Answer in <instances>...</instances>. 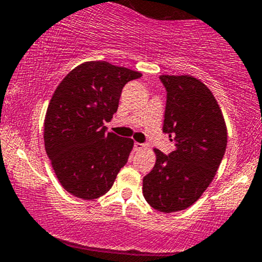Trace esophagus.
Instances as JSON below:
<instances>
[{
	"instance_id": "34e87169",
	"label": "esophagus",
	"mask_w": 262,
	"mask_h": 262,
	"mask_svg": "<svg viewBox=\"0 0 262 262\" xmlns=\"http://www.w3.org/2000/svg\"><path fill=\"white\" fill-rule=\"evenodd\" d=\"M144 148H145V145L141 143H138V141H135L134 143V150L135 151H139V150H143Z\"/></svg>"
}]
</instances>
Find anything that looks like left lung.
Wrapping results in <instances>:
<instances>
[{"label": "left lung", "instance_id": "left-lung-1", "mask_svg": "<svg viewBox=\"0 0 262 262\" xmlns=\"http://www.w3.org/2000/svg\"><path fill=\"white\" fill-rule=\"evenodd\" d=\"M167 100L162 132L175 143L167 156L154 149V167L143 179V194L162 213L183 210L214 179L227 148V125L217 100L189 75H161Z\"/></svg>", "mask_w": 262, "mask_h": 262}]
</instances>
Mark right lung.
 Wrapping results in <instances>:
<instances>
[{"mask_svg":"<svg viewBox=\"0 0 262 262\" xmlns=\"http://www.w3.org/2000/svg\"><path fill=\"white\" fill-rule=\"evenodd\" d=\"M139 71L86 61L56 87L44 119V145L59 182L82 200L103 196L127 164L134 141L106 133L123 87Z\"/></svg>","mask_w":262,"mask_h":262,"instance_id":"right-lung-1","label":"right lung"}]
</instances>
